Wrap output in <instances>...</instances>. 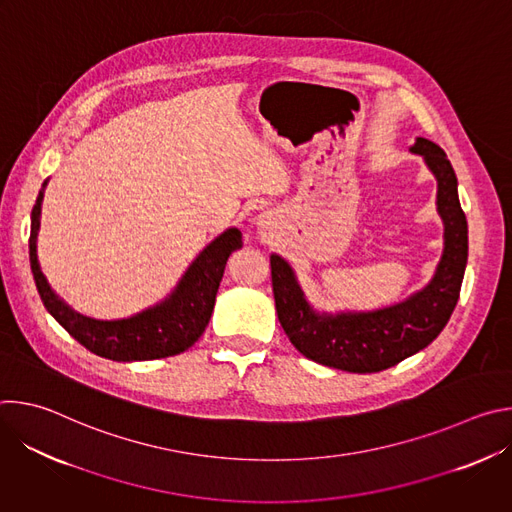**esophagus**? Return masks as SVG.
<instances>
[{"mask_svg":"<svg viewBox=\"0 0 512 512\" xmlns=\"http://www.w3.org/2000/svg\"><path fill=\"white\" fill-rule=\"evenodd\" d=\"M259 225H261V227H265V225H269V223L265 221V218H259Z\"/></svg>","mask_w":512,"mask_h":512,"instance_id":"obj_1","label":"esophagus"}]
</instances>
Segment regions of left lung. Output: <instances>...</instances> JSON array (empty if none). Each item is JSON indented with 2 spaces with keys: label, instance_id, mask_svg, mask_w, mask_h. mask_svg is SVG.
Returning a JSON list of instances; mask_svg holds the SVG:
<instances>
[{
  "label": "left lung",
  "instance_id": "1",
  "mask_svg": "<svg viewBox=\"0 0 512 512\" xmlns=\"http://www.w3.org/2000/svg\"><path fill=\"white\" fill-rule=\"evenodd\" d=\"M411 152L423 156L437 180V212L444 221V255L431 281L401 304L375 312H316L289 263L271 255V283L283 332L306 358L348 373H379L423 350L440 334L460 298L468 261V223L458 178L440 145L417 137Z\"/></svg>",
  "mask_w": 512,
  "mask_h": 512
}]
</instances>
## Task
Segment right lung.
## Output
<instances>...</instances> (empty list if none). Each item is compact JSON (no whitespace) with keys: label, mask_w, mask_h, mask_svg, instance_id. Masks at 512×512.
<instances>
[{"label":"right lung","mask_w":512,"mask_h":512,"mask_svg":"<svg viewBox=\"0 0 512 512\" xmlns=\"http://www.w3.org/2000/svg\"><path fill=\"white\" fill-rule=\"evenodd\" d=\"M46 184L48 180L42 184L32 208L30 267L44 308L52 314V318L87 350L117 362L166 358L188 350L208 326L227 259L233 251L243 247L241 231L227 229L210 245H206L164 302L131 318L95 320L66 306L54 294L40 269L36 241Z\"/></svg>","instance_id":"add662e5"}]
</instances>
